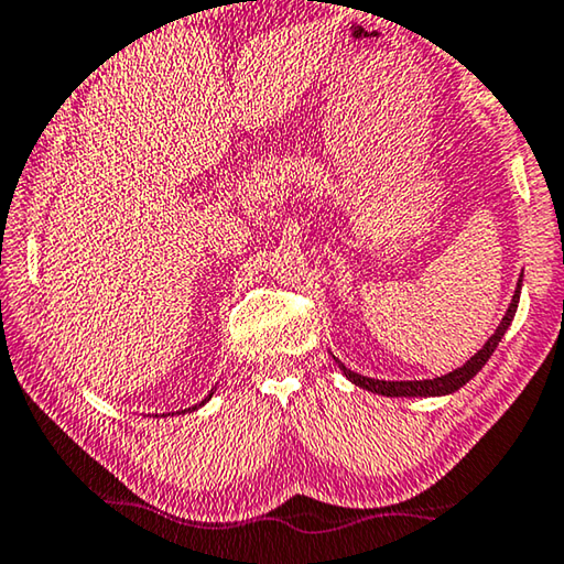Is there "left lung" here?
Wrapping results in <instances>:
<instances>
[{"label":"left lung","instance_id":"8db88e82","mask_svg":"<svg viewBox=\"0 0 564 564\" xmlns=\"http://www.w3.org/2000/svg\"><path fill=\"white\" fill-rule=\"evenodd\" d=\"M519 293H522V279H519V285H517V291H514V299H511V304H509V308H507V316L501 318V324L497 326V332L491 334V339L484 344V349L476 351V355L470 357L464 367L453 369V372L443 375V377H435V380H410V382H402V380H400V382H384V380H372V377H362V375L351 372V369L344 367V365L339 362V359H336V362H339L341 372L347 375L349 380L357 384V388L369 390V392H377V394H388V398H433V394H451V392H456V390L464 388V384H466L468 380H474L478 369H481L486 362H489V357L494 355V349L499 347L501 336L507 334L511 318H514V314H517Z\"/></svg>","mask_w":564,"mask_h":564}]
</instances>
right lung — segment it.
<instances>
[{
  "label": "right lung",
  "instance_id": "obj_1",
  "mask_svg": "<svg viewBox=\"0 0 564 564\" xmlns=\"http://www.w3.org/2000/svg\"><path fill=\"white\" fill-rule=\"evenodd\" d=\"M207 398H213V392H209V394H207ZM205 402H207V400H202V402H199V405H205ZM199 405H195V408H189V410H197Z\"/></svg>",
  "mask_w": 564,
  "mask_h": 564
}]
</instances>
